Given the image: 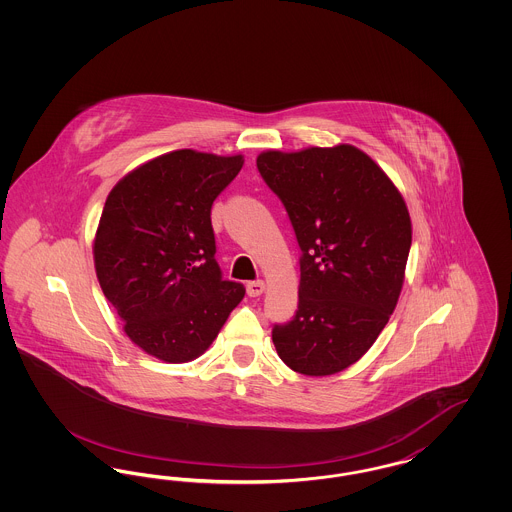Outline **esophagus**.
I'll return each mask as SVG.
<instances>
[{
    "instance_id": "esophagus-1",
    "label": "esophagus",
    "mask_w": 512,
    "mask_h": 512,
    "mask_svg": "<svg viewBox=\"0 0 512 512\" xmlns=\"http://www.w3.org/2000/svg\"><path fill=\"white\" fill-rule=\"evenodd\" d=\"M263 292H265V282L263 280H255V282L247 284V295L249 297H259Z\"/></svg>"
}]
</instances>
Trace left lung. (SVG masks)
<instances>
[{"mask_svg": "<svg viewBox=\"0 0 512 512\" xmlns=\"http://www.w3.org/2000/svg\"><path fill=\"white\" fill-rule=\"evenodd\" d=\"M257 169L280 197L301 247L295 317L272 328L278 357L305 376L357 363L388 324L413 240L401 192L349 144L284 153Z\"/></svg>", "mask_w": 512, "mask_h": 512, "instance_id": "left-lung-1", "label": "left lung"}]
</instances>
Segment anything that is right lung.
<instances>
[{"label":"right lung","instance_id":"1","mask_svg":"<svg viewBox=\"0 0 512 512\" xmlns=\"http://www.w3.org/2000/svg\"><path fill=\"white\" fill-rule=\"evenodd\" d=\"M242 155L176 149L128 172L107 195L94 240L99 286L124 332L165 363L194 361L245 288L222 280L211 207Z\"/></svg>","mask_w":512,"mask_h":512}]
</instances>
